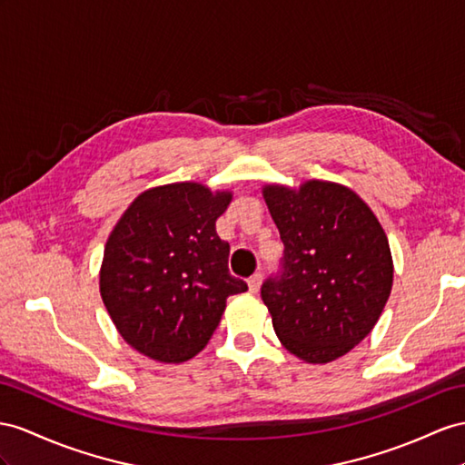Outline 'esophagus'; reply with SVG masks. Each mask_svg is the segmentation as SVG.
<instances>
[{"label":"esophagus","instance_id":"1","mask_svg":"<svg viewBox=\"0 0 465 465\" xmlns=\"http://www.w3.org/2000/svg\"><path fill=\"white\" fill-rule=\"evenodd\" d=\"M261 282H263V275H261V272H255V275L247 281V284H249V292H252V294H257V292H259V289H261Z\"/></svg>","mask_w":465,"mask_h":465}]
</instances>
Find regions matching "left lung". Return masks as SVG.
Instances as JSON below:
<instances>
[{
	"mask_svg": "<svg viewBox=\"0 0 465 465\" xmlns=\"http://www.w3.org/2000/svg\"><path fill=\"white\" fill-rule=\"evenodd\" d=\"M277 223L281 271L261 287L281 343L306 363H328L373 330L392 287L387 235L348 186L306 181L267 184Z\"/></svg>",
	"mask_w": 465,
	"mask_h": 465,
	"instance_id": "8db88e82",
	"label": "left lung"
}]
</instances>
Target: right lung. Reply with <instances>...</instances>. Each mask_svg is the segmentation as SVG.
I'll return each instance as SVG.
<instances>
[{
  "instance_id": "add662e5",
  "label": "right lung",
  "mask_w": 465,
  "mask_h": 465,
  "mask_svg": "<svg viewBox=\"0 0 465 465\" xmlns=\"http://www.w3.org/2000/svg\"><path fill=\"white\" fill-rule=\"evenodd\" d=\"M232 193L174 183L141 193L104 249L100 294L122 338L161 363H183L206 348L228 296L247 284L230 275V243L216 220Z\"/></svg>"
}]
</instances>
